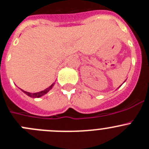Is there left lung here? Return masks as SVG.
Returning <instances> with one entry per match:
<instances>
[{"label": "left lung", "instance_id": "left-lung-1", "mask_svg": "<svg viewBox=\"0 0 149 149\" xmlns=\"http://www.w3.org/2000/svg\"><path fill=\"white\" fill-rule=\"evenodd\" d=\"M121 85H122V84H121ZM121 85H120V87H121Z\"/></svg>", "mask_w": 149, "mask_h": 149}]
</instances>
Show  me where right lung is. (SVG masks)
<instances>
[{"label": "right lung", "mask_w": 149, "mask_h": 149, "mask_svg": "<svg viewBox=\"0 0 149 149\" xmlns=\"http://www.w3.org/2000/svg\"><path fill=\"white\" fill-rule=\"evenodd\" d=\"M54 84H55V83H53V84H52L51 85H50V86L49 87V88H46V89L44 90V91H40V92H37V93H29V92H26V91H23V90H21H21L23 91V92H24V93H25V94H26V95H27V96H30V97H32V98H39V97H41V96H44V95H45V94H46V93H47L48 92H49V91H50V90H51L52 88H53V87L54 86Z\"/></svg>", "instance_id": "right-lung-1"}]
</instances>
